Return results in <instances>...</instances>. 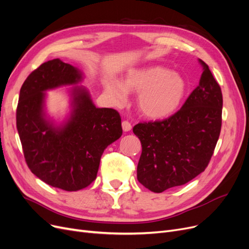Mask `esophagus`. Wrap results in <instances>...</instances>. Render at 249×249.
Wrapping results in <instances>:
<instances>
[{
	"label": "esophagus",
	"mask_w": 249,
	"mask_h": 249,
	"mask_svg": "<svg viewBox=\"0 0 249 249\" xmlns=\"http://www.w3.org/2000/svg\"><path fill=\"white\" fill-rule=\"evenodd\" d=\"M122 128H123V131L128 132V131L131 130L132 126H131V124L129 123L128 121H123V122H122Z\"/></svg>",
	"instance_id": "34e87169"
}]
</instances>
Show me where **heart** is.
Wrapping results in <instances>:
<instances>
[{
  "mask_svg": "<svg viewBox=\"0 0 249 249\" xmlns=\"http://www.w3.org/2000/svg\"><path fill=\"white\" fill-rule=\"evenodd\" d=\"M105 90L117 106L126 102L127 92L138 93L140 113L150 119H161L178 110L186 95L187 83L179 73L151 66L129 71L121 82L107 80Z\"/></svg>",
  "mask_w": 249,
  "mask_h": 249,
  "instance_id": "obj_1",
  "label": "heart"
}]
</instances>
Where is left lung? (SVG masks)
Listing matches in <instances>:
<instances>
[{"label":"left lung","instance_id":"1","mask_svg":"<svg viewBox=\"0 0 249 249\" xmlns=\"http://www.w3.org/2000/svg\"><path fill=\"white\" fill-rule=\"evenodd\" d=\"M181 109L167 119L133 127L142 153L137 180L157 193L180 186L208 167L221 132L223 95L209 66Z\"/></svg>","mask_w":249,"mask_h":249}]
</instances>
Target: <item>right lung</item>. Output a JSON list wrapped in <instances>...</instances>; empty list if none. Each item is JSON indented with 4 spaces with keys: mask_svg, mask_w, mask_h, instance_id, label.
I'll return each mask as SVG.
<instances>
[{
    "mask_svg": "<svg viewBox=\"0 0 249 249\" xmlns=\"http://www.w3.org/2000/svg\"><path fill=\"white\" fill-rule=\"evenodd\" d=\"M83 79L80 70L60 59L32 71L21 86L17 130L26 164L47 184L66 191L88 187L96 178L104 150L122 135L121 117L96 107L83 86L71 89V114L57 126L47 117L46 91Z\"/></svg>",
    "mask_w": 249,
    "mask_h": 249,
    "instance_id": "1",
    "label": "right lung"
}]
</instances>
